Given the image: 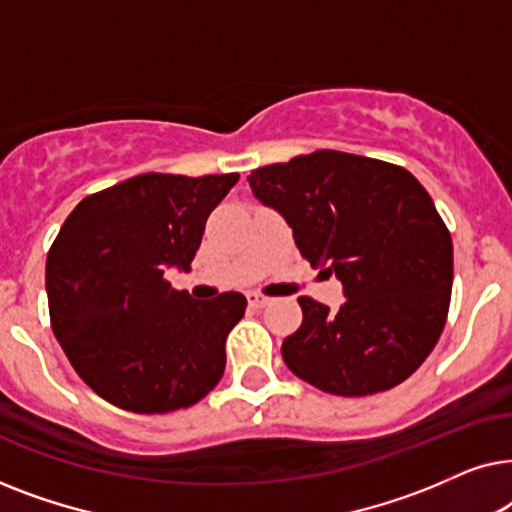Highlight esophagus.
Listing matches in <instances>:
<instances>
[{"mask_svg": "<svg viewBox=\"0 0 512 512\" xmlns=\"http://www.w3.org/2000/svg\"><path fill=\"white\" fill-rule=\"evenodd\" d=\"M247 300H249V307H254V310H261V307L270 305V298L261 296V293H249Z\"/></svg>", "mask_w": 512, "mask_h": 512, "instance_id": "esophagus-1", "label": "esophagus"}]
</instances>
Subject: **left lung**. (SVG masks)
<instances>
[{
  "label": "left lung",
  "instance_id": "1",
  "mask_svg": "<svg viewBox=\"0 0 512 512\" xmlns=\"http://www.w3.org/2000/svg\"><path fill=\"white\" fill-rule=\"evenodd\" d=\"M249 186L345 296L335 312L298 298L303 324L282 342L291 373L335 396L408 380L436 347L452 293V237L424 186L403 167L342 151L258 167Z\"/></svg>",
  "mask_w": 512,
  "mask_h": 512
}]
</instances>
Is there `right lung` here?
<instances>
[{
    "instance_id": "right-lung-1",
    "label": "right lung",
    "mask_w": 512,
    "mask_h": 512,
    "mask_svg": "<svg viewBox=\"0 0 512 512\" xmlns=\"http://www.w3.org/2000/svg\"><path fill=\"white\" fill-rule=\"evenodd\" d=\"M240 174H139L83 198L46 258L51 326L97 396L139 415L198 403L226 370L244 317L237 291L195 300L165 270H191L207 216Z\"/></svg>"
}]
</instances>
